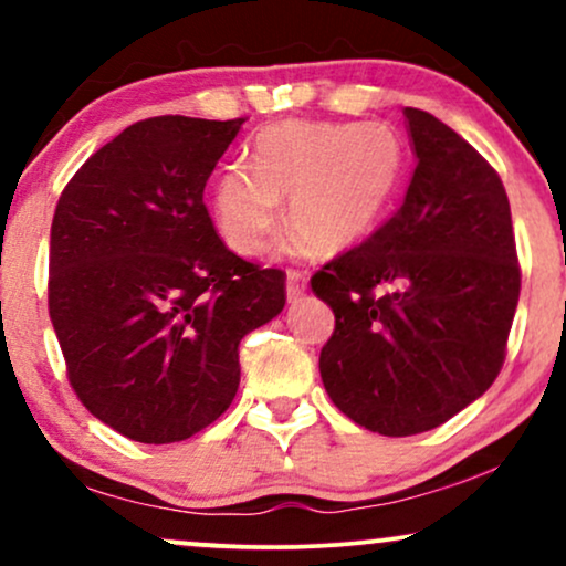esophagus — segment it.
Segmentation results:
<instances>
[{
  "instance_id": "esophagus-1",
  "label": "esophagus",
  "mask_w": 566,
  "mask_h": 566,
  "mask_svg": "<svg viewBox=\"0 0 566 566\" xmlns=\"http://www.w3.org/2000/svg\"><path fill=\"white\" fill-rule=\"evenodd\" d=\"M305 292V274L303 271H287V297L297 301Z\"/></svg>"
}]
</instances>
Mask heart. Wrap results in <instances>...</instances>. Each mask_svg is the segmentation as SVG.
I'll list each match as a JSON object with an SVG mask.
<instances>
[{
	"label": "heart",
	"instance_id": "heart-1",
	"mask_svg": "<svg viewBox=\"0 0 566 566\" xmlns=\"http://www.w3.org/2000/svg\"><path fill=\"white\" fill-rule=\"evenodd\" d=\"M401 165L399 138L378 122H279L252 138L250 165L237 161L220 172L212 216L231 250L261 255L284 197L290 231L319 252H343L380 223Z\"/></svg>",
	"mask_w": 566,
	"mask_h": 566
}]
</instances>
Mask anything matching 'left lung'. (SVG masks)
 <instances>
[{
  "instance_id": "obj_1",
  "label": "left lung",
  "mask_w": 566,
  "mask_h": 566,
  "mask_svg": "<svg viewBox=\"0 0 566 566\" xmlns=\"http://www.w3.org/2000/svg\"><path fill=\"white\" fill-rule=\"evenodd\" d=\"M405 116L418 159L405 201L311 276L335 314L324 388L382 437L431 431L495 382L522 287L500 175L437 116Z\"/></svg>"
}]
</instances>
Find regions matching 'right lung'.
<instances>
[{"label":"right lung","instance_id":"1","mask_svg":"<svg viewBox=\"0 0 566 566\" xmlns=\"http://www.w3.org/2000/svg\"><path fill=\"white\" fill-rule=\"evenodd\" d=\"M244 119L154 116L76 170L50 229V319L97 420L143 444L216 423L239 340L284 308V274L220 242L205 186Z\"/></svg>","mask_w":566,"mask_h":566}]
</instances>
